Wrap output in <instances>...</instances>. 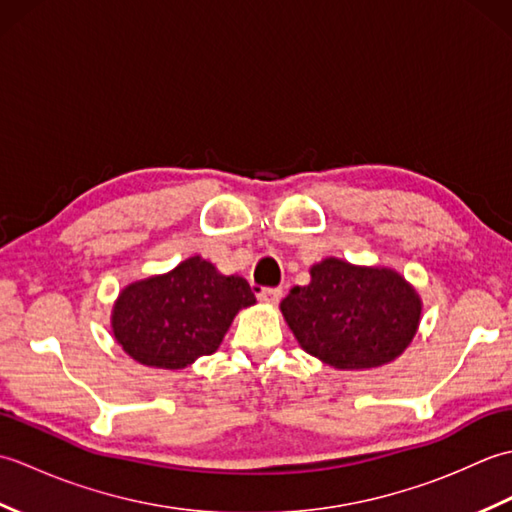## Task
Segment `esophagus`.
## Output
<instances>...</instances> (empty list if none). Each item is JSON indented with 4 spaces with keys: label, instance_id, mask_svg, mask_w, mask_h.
I'll return each instance as SVG.
<instances>
[{
    "label": "esophagus",
    "instance_id": "34e87169",
    "mask_svg": "<svg viewBox=\"0 0 512 512\" xmlns=\"http://www.w3.org/2000/svg\"><path fill=\"white\" fill-rule=\"evenodd\" d=\"M281 295H284V290L281 288H259L257 299L262 303H277L281 299Z\"/></svg>",
    "mask_w": 512,
    "mask_h": 512
}]
</instances>
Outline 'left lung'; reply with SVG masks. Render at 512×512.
Masks as SVG:
<instances>
[{"label": "left lung", "mask_w": 512, "mask_h": 512, "mask_svg": "<svg viewBox=\"0 0 512 512\" xmlns=\"http://www.w3.org/2000/svg\"><path fill=\"white\" fill-rule=\"evenodd\" d=\"M279 308L308 354L336 369H372L407 350L422 301L396 270L328 257L310 268V284L292 288Z\"/></svg>", "instance_id": "left-lung-1"}]
</instances>
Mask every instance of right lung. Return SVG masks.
Listing matches in <instances>:
<instances>
[{
	"label": "right lung",
	"instance_id": "add662e5",
	"mask_svg": "<svg viewBox=\"0 0 512 512\" xmlns=\"http://www.w3.org/2000/svg\"><path fill=\"white\" fill-rule=\"evenodd\" d=\"M253 303L244 277L217 273L195 255L165 275L123 288L112 310V332L140 365L182 369L213 354L235 314Z\"/></svg>",
	"mask_w": 512,
	"mask_h": 512
}]
</instances>
